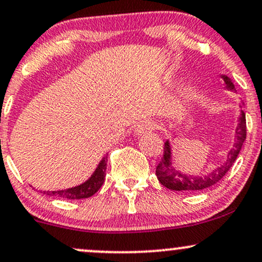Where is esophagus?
Segmentation results:
<instances>
[{"label": "esophagus", "instance_id": "1", "mask_svg": "<svg viewBox=\"0 0 262 262\" xmlns=\"http://www.w3.org/2000/svg\"><path fill=\"white\" fill-rule=\"evenodd\" d=\"M156 128H157V123L155 121H152V119H145V121L138 124L137 129H135V133L138 135L146 134V133H150V132L155 130Z\"/></svg>", "mask_w": 262, "mask_h": 262}]
</instances>
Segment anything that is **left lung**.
Instances as JSON below:
<instances>
[{
	"mask_svg": "<svg viewBox=\"0 0 262 262\" xmlns=\"http://www.w3.org/2000/svg\"><path fill=\"white\" fill-rule=\"evenodd\" d=\"M222 78L225 80L227 89L235 91L234 84L232 83V80L226 75H222ZM245 139H247V121H245V113L242 111L241 117H239V124L237 130H235L234 144H233L232 149L229 150L228 155H227V161L213 169L207 176H203V177L201 176L184 174V173L177 171L172 166L171 146H169V141L167 140L165 143L162 161L156 167L157 179L163 187L177 191H198L212 187L216 183L221 181L225 177L226 173L229 171V168L237 160Z\"/></svg>",
	"mask_w": 262,
	"mask_h": 262,
	"instance_id": "left-lung-1",
	"label": "left lung"
}]
</instances>
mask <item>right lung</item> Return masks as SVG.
<instances>
[{"mask_svg": "<svg viewBox=\"0 0 262 262\" xmlns=\"http://www.w3.org/2000/svg\"><path fill=\"white\" fill-rule=\"evenodd\" d=\"M106 168H107V156L103 157L101 160V162L97 166L95 172L93 173V176L88 179L86 182H84L83 184L77 185V187L64 189V190H55V191H40V193L49 195V196H56V198H62V199H69V200H75V199H85V198L93 196L97 190L101 188V185L103 184L106 177Z\"/></svg>", "mask_w": 262, "mask_h": 262, "instance_id": "obj_1", "label": "right lung"}]
</instances>
